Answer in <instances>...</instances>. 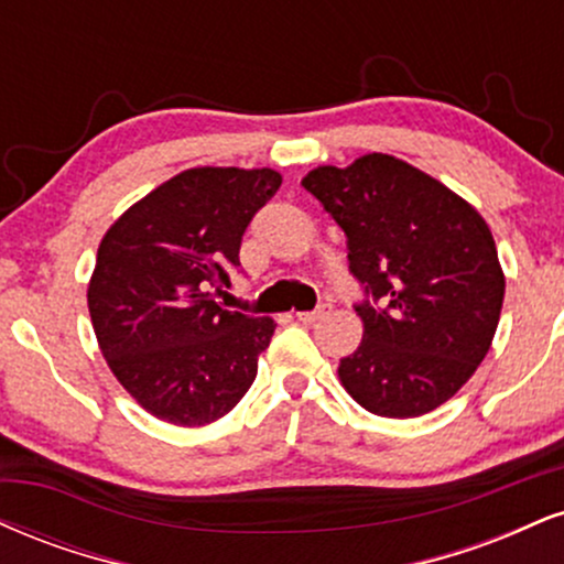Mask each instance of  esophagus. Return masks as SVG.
Returning a JSON list of instances; mask_svg holds the SVG:
<instances>
[{
	"instance_id": "34e87169",
	"label": "esophagus",
	"mask_w": 564,
	"mask_h": 564,
	"mask_svg": "<svg viewBox=\"0 0 564 564\" xmlns=\"http://www.w3.org/2000/svg\"><path fill=\"white\" fill-rule=\"evenodd\" d=\"M325 315H328V304H323V307L310 310V312H296V321H300V323H315V321H321V317H325Z\"/></svg>"
}]
</instances>
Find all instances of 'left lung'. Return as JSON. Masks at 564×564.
<instances>
[{
	"mask_svg": "<svg viewBox=\"0 0 564 564\" xmlns=\"http://www.w3.org/2000/svg\"><path fill=\"white\" fill-rule=\"evenodd\" d=\"M302 186L347 234L362 283L365 334L338 365L349 397L372 415L436 410L484 362L505 302L486 220L444 183L391 154L323 165Z\"/></svg>",
	"mask_w": 564,
	"mask_h": 564,
	"instance_id": "1",
	"label": "left lung"
}]
</instances>
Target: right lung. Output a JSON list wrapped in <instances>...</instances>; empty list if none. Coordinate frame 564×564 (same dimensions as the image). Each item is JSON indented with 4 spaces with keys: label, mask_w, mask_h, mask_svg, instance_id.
I'll use <instances>...</instances> for the list:
<instances>
[{
    "label": "right lung",
    "mask_w": 564,
    "mask_h": 564,
    "mask_svg": "<svg viewBox=\"0 0 564 564\" xmlns=\"http://www.w3.org/2000/svg\"><path fill=\"white\" fill-rule=\"evenodd\" d=\"M270 167H192L128 207L99 243L88 312L107 365L149 415L196 429L239 404L275 323L223 310L241 236L281 186Z\"/></svg>",
    "instance_id": "add662e5"
}]
</instances>
